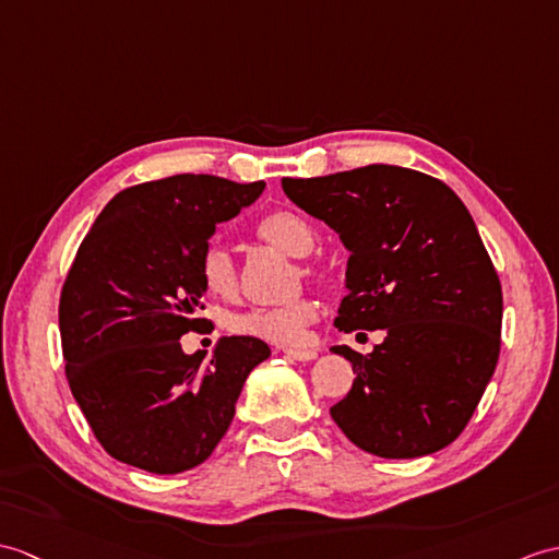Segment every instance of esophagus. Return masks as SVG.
Instances as JSON below:
<instances>
[{"instance_id": "34e87169", "label": "esophagus", "mask_w": 559, "mask_h": 559, "mask_svg": "<svg viewBox=\"0 0 559 559\" xmlns=\"http://www.w3.org/2000/svg\"><path fill=\"white\" fill-rule=\"evenodd\" d=\"M281 349H283V355H288L297 361H309L319 355L317 349H311V347H281Z\"/></svg>"}]
</instances>
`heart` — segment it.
<instances>
[{
  "mask_svg": "<svg viewBox=\"0 0 559 559\" xmlns=\"http://www.w3.org/2000/svg\"><path fill=\"white\" fill-rule=\"evenodd\" d=\"M257 236L271 248L290 257H307L317 248V230L309 221L293 210H276L257 224ZM200 274L204 288L221 300H233L238 295V264L224 245H210L200 259ZM305 278H319V266L305 262L300 266ZM317 319V302L300 297L281 307H252L228 317V329L240 335H252L271 343H300Z\"/></svg>",
  "mask_w": 559,
  "mask_h": 559,
  "instance_id": "b5f03b06",
  "label": "heart"
}]
</instances>
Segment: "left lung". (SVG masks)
I'll use <instances>...</instances> for the list:
<instances>
[{
    "instance_id": "left-lung-1",
    "label": "left lung",
    "mask_w": 559,
    "mask_h": 559,
    "mask_svg": "<svg viewBox=\"0 0 559 559\" xmlns=\"http://www.w3.org/2000/svg\"><path fill=\"white\" fill-rule=\"evenodd\" d=\"M281 186L349 252L335 326L385 331L369 355L331 347L357 373L333 421L385 460L443 450L469 424L500 355L502 288L472 214L443 180L388 164Z\"/></svg>"
}]
</instances>
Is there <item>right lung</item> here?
I'll use <instances>...</instances> for the list:
<instances>
[{
    "instance_id": "add662e5",
    "label": "right lung",
    "mask_w": 559,
    "mask_h": 559,
    "mask_svg": "<svg viewBox=\"0 0 559 559\" xmlns=\"http://www.w3.org/2000/svg\"><path fill=\"white\" fill-rule=\"evenodd\" d=\"M262 190L204 174L150 180L116 194L78 248L59 300L61 349L71 393L114 460L152 474L202 464L271 355L252 335L221 338L206 365L180 347L206 326L200 259L216 224Z\"/></svg>"
}]
</instances>
